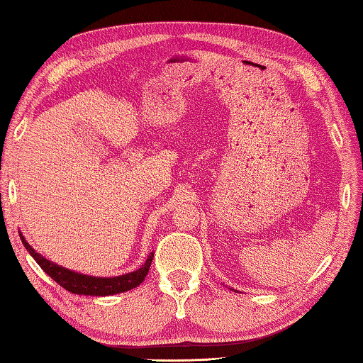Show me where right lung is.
Segmentation results:
<instances>
[{
    "mask_svg": "<svg viewBox=\"0 0 363 363\" xmlns=\"http://www.w3.org/2000/svg\"><path fill=\"white\" fill-rule=\"evenodd\" d=\"M23 240V245L26 247V250L30 252V255L35 258L43 270L53 279L56 284L67 289L72 294L78 295H95V296H105L113 294H121V291H128L135 286H138L141 281L145 280V277L148 275L150 265H152L153 253L147 258L143 267H140L138 270L131 272V274L113 277V279H96V277H88L77 274V272L67 270V268L58 267L56 263L46 260L45 257H41L40 253L35 252V248H31L23 235H20Z\"/></svg>",
    "mask_w": 363,
    "mask_h": 363,
    "instance_id": "1",
    "label": "right lung"
}]
</instances>
